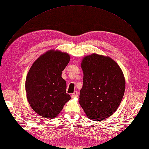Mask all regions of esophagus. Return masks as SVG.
Listing matches in <instances>:
<instances>
[{
  "instance_id": "34e87169",
  "label": "esophagus",
  "mask_w": 149,
  "mask_h": 149,
  "mask_svg": "<svg viewBox=\"0 0 149 149\" xmlns=\"http://www.w3.org/2000/svg\"><path fill=\"white\" fill-rule=\"evenodd\" d=\"M78 92L74 91V93L72 95H71V97H72V98H76V97H78Z\"/></svg>"
}]
</instances>
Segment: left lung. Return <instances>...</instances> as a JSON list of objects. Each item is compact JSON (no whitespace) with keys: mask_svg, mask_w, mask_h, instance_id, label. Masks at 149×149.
I'll list each match as a JSON object with an SVG mask.
<instances>
[{"mask_svg":"<svg viewBox=\"0 0 149 149\" xmlns=\"http://www.w3.org/2000/svg\"><path fill=\"white\" fill-rule=\"evenodd\" d=\"M79 103L89 119L101 121L117 109L125 90L122 70L113 59L95 53L82 58Z\"/></svg>","mask_w":149,"mask_h":149,"instance_id":"1","label":"left lung"}]
</instances>
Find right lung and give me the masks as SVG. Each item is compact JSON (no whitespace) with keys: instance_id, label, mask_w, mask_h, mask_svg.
<instances>
[{"instance_id":"add662e5","label":"right lung","mask_w":149,"mask_h":149,"mask_svg":"<svg viewBox=\"0 0 149 149\" xmlns=\"http://www.w3.org/2000/svg\"><path fill=\"white\" fill-rule=\"evenodd\" d=\"M70 56L67 52L51 49L32 64L26 80L27 98L32 109L47 118L56 117L71 99L62 78Z\"/></svg>"}]
</instances>
